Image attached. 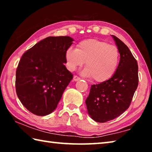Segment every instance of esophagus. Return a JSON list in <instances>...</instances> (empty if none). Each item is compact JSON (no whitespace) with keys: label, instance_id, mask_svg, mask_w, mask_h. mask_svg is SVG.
<instances>
[{"label":"esophagus","instance_id":"1","mask_svg":"<svg viewBox=\"0 0 152 152\" xmlns=\"http://www.w3.org/2000/svg\"><path fill=\"white\" fill-rule=\"evenodd\" d=\"M73 79H74V81H78V80H80V78L78 77V76H74Z\"/></svg>","mask_w":152,"mask_h":152}]
</instances>
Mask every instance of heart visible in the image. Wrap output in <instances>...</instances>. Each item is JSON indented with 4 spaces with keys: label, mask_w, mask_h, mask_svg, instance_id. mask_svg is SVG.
<instances>
[{
    "label": "heart",
    "mask_w": 152,
    "mask_h": 152,
    "mask_svg": "<svg viewBox=\"0 0 152 152\" xmlns=\"http://www.w3.org/2000/svg\"><path fill=\"white\" fill-rule=\"evenodd\" d=\"M119 51L115 45L95 39L84 40L78 48H69L66 52L68 69L73 71L85 62L82 74L102 82L111 78L119 61Z\"/></svg>",
    "instance_id": "obj_1"
}]
</instances>
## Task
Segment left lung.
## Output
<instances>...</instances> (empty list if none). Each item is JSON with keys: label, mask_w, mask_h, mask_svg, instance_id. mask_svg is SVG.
<instances>
[{"label": "left lung", "mask_w": 152, "mask_h": 152, "mask_svg": "<svg viewBox=\"0 0 152 152\" xmlns=\"http://www.w3.org/2000/svg\"><path fill=\"white\" fill-rule=\"evenodd\" d=\"M112 37L120 53L117 70L110 79L92 85L85 101L89 115L99 123L113 120L124 113L138 86L137 60L121 40Z\"/></svg>", "instance_id": "obj_1"}]
</instances>
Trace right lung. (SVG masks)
Wrapping results in <instances>:
<instances>
[{
	"label": "right lung",
	"instance_id": "obj_1",
	"mask_svg": "<svg viewBox=\"0 0 152 152\" xmlns=\"http://www.w3.org/2000/svg\"><path fill=\"white\" fill-rule=\"evenodd\" d=\"M73 41L68 36L46 37L22 56L16 70V92L31 113L45 116L57 107L73 78L64 65Z\"/></svg>",
	"mask_w": 152,
	"mask_h": 152
}]
</instances>
